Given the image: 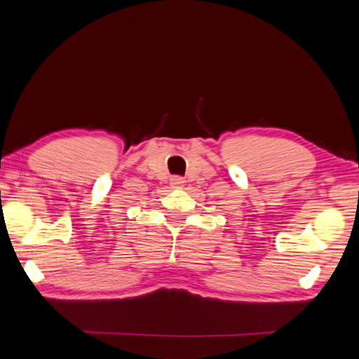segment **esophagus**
<instances>
[{
	"instance_id": "esophagus-1",
	"label": "esophagus",
	"mask_w": 359,
	"mask_h": 359,
	"mask_svg": "<svg viewBox=\"0 0 359 359\" xmlns=\"http://www.w3.org/2000/svg\"><path fill=\"white\" fill-rule=\"evenodd\" d=\"M182 182H184V181H182L181 177H173V178L170 180V184H172L173 187H181Z\"/></svg>"
}]
</instances>
